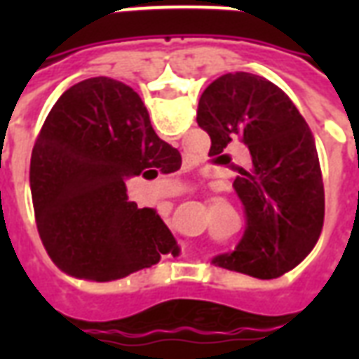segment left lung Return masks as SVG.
I'll use <instances>...</instances> for the list:
<instances>
[{
  "mask_svg": "<svg viewBox=\"0 0 359 359\" xmlns=\"http://www.w3.org/2000/svg\"><path fill=\"white\" fill-rule=\"evenodd\" d=\"M198 126L210 134V156L234 140L250 149L236 167L234 192L246 229L233 252L211 264L257 278L285 275L316 246L325 217V190L313 134L292 100L264 76L229 73L203 90Z\"/></svg>",
  "mask_w": 359,
  "mask_h": 359,
  "instance_id": "obj_1",
  "label": "left lung"
}]
</instances>
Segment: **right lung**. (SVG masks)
Here are the masks:
<instances>
[{
    "label": "right lung",
    "instance_id": "right-lung-1",
    "mask_svg": "<svg viewBox=\"0 0 359 359\" xmlns=\"http://www.w3.org/2000/svg\"><path fill=\"white\" fill-rule=\"evenodd\" d=\"M180 169V154L156 134L140 95L95 76L51 107L32 148L36 226L51 262L69 275L115 280L179 256L156 210L128 200L126 180Z\"/></svg>",
    "mask_w": 359,
    "mask_h": 359
}]
</instances>
